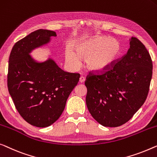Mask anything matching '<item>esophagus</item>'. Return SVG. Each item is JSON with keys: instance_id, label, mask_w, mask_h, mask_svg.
Returning <instances> with one entry per match:
<instances>
[{"instance_id": "34e87169", "label": "esophagus", "mask_w": 157, "mask_h": 157, "mask_svg": "<svg viewBox=\"0 0 157 157\" xmlns=\"http://www.w3.org/2000/svg\"><path fill=\"white\" fill-rule=\"evenodd\" d=\"M84 81H85V78H84V77H83V76H81L80 78H79V83H82L84 82Z\"/></svg>"}]
</instances>
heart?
I'll list each match as a JSON object with an SVG mask.
<instances>
[{"label":"heart","instance_id":"heart-1","mask_svg":"<svg viewBox=\"0 0 157 157\" xmlns=\"http://www.w3.org/2000/svg\"><path fill=\"white\" fill-rule=\"evenodd\" d=\"M74 49L68 47L65 52L67 62L74 67H78L80 57L86 59V67L95 72L106 71L119 59L122 47L119 41L108 37H95L79 40L74 44Z\"/></svg>","mask_w":157,"mask_h":157}]
</instances>
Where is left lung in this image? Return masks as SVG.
<instances>
[{"label": "left lung", "mask_w": 157, "mask_h": 157, "mask_svg": "<svg viewBox=\"0 0 157 157\" xmlns=\"http://www.w3.org/2000/svg\"><path fill=\"white\" fill-rule=\"evenodd\" d=\"M125 55L102 74L89 72L86 105L105 127L115 128L131 119L146 101L152 76V61L146 47L132 37Z\"/></svg>", "instance_id": "obj_1"}]
</instances>
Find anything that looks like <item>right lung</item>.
Instances as JSON below:
<instances>
[{
  "label": "right lung",
  "mask_w": 157,
  "mask_h": 157,
  "mask_svg": "<svg viewBox=\"0 0 157 157\" xmlns=\"http://www.w3.org/2000/svg\"><path fill=\"white\" fill-rule=\"evenodd\" d=\"M56 33L37 29L15 43L9 56L8 91L22 117L46 128L57 120L80 74L63 71L53 59L37 62L29 53L50 42Z\"/></svg>",
  "instance_id": "add662e5"
}]
</instances>
